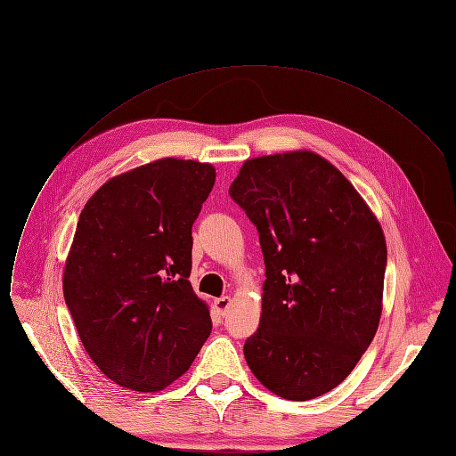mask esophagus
Returning a JSON list of instances; mask_svg holds the SVG:
<instances>
[{"label": "esophagus", "instance_id": "1", "mask_svg": "<svg viewBox=\"0 0 456 456\" xmlns=\"http://www.w3.org/2000/svg\"><path fill=\"white\" fill-rule=\"evenodd\" d=\"M230 304H232V298H230V297H223V298L216 300V307H217V311H219L221 314H224V313L228 311Z\"/></svg>", "mask_w": 456, "mask_h": 456}]
</instances>
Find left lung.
Returning <instances> with one entry per match:
<instances>
[{
  "label": "left lung",
  "instance_id": "8db88e82",
  "mask_svg": "<svg viewBox=\"0 0 456 456\" xmlns=\"http://www.w3.org/2000/svg\"><path fill=\"white\" fill-rule=\"evenodd\" d=\"M230 197L257 228L266 276L245 359L276 395L314 399L350 376L378 331L381 224L350 180L311 151L247 159Z\"/></svg>",
  "mask_w": 456,
  "mask_h": 456
}]
</instances>
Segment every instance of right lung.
I'll return each mask as SVG.
<instances>
[{"label": "right lung", "instance_id": "add662e5", "mask_svg": "<svg viewBox=\"0 0 456 456\" xmlns=\"http://www.w3.org/2000/svg\"><path fill=\"white\" fill-rule=\"evenodd\" d=\"M216 169L162 158L110 178L80 211L64 300L106 378L158 392L187 371L211 333L191 283V228Z\"/></svg>", "mask_w": 456, "mask_h": 456}]
</instances>
